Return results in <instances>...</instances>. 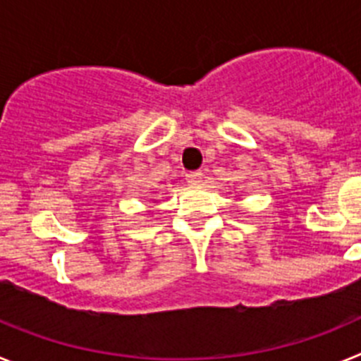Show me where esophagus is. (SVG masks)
I'll list each match as a JSON object with an SVG mask.
<instances>
[{"label": "esophagus", "mask_w": 361, "mask_h": 361, "mask_svg": "<svg viewBox=\"0 0 361 361\" xmlns=\"http://www.w3.org/2000/svg\"><path fill=\"white\" fill-rule=\"evenodd\" d=\"M186 180L190 186H197V184L202 183V171H190V173H186Z\"/></svg>", "instance_id": "1"}]
</instances>
